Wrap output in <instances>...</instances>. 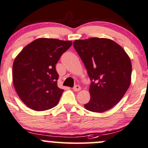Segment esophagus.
<instances>
[{"label": "esophagus", "mask_w": 148, "mask_h": 148, "mask_svg": "<svg viewBox=\"0 0 148 148\" xmlns=\"http://www.w3.org/2000/svg\"><path fill=\"white\" fill-rule=\"evenodd\" d=\"M80 90H81V87L79 85H75L74 87V90L75 92H79Z\"/></svg>", "instance_id": "1"}]
</instances>
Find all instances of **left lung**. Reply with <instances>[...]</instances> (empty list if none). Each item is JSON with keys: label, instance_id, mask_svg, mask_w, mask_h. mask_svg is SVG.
Instances as JSON below:
<instances>
[{"label": "left lung", "instance_id": "obj_1", "mask_svg": "<svg viewBox=\"0 0 148 148\" xmlns=\"http://www.w3.org/2000/svg\"><path fill=\"white\" fill-rule=\"evenodd\" d=\"M73 45L92 81L90 100L84 108L96 113L112 108L124 97L131 83L129 56L122 47L108 38L77 40Z\"/></svg>", "mask_w": 148, "mask_h": 148}]
</instances>
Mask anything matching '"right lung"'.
<instances>
[{
    "mask_svg": "<svg viewBox=\"0 0 148 148\" xmlns=\"http://www.w3.org/2000/svg\"><path fill=\"white\" fill-rule=\"evenodd\" d=\"M71 41L38 38L26 45L13 64V83L27 106L37 111L55 107L64 91L57 85L56 64Z\"/></svg>",
    "mask_w": 148,
    "mask_h": 148,
    "instance_id": "1",
    "label": "right lung"
}]
</instances>
